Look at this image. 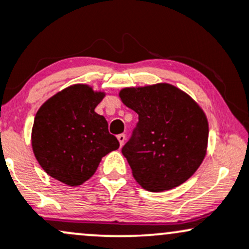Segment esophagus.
<instances>
[{
  "label": "esophagus",
  "instance_id": "obj_1",
  "mask_svg": "<svg viewBox=\"0 0 249 249\" xmlns=\"http://www.w3.org/2000/svg\"><path fill=\"white\" fill-rule=\"evenodd\" d=\"M117 138H118L119 143H120V146H123V144H124L125 139H126V136L124 135V133H120V135L117 136Z\"/></svg>",
  "mask_w": 249,
  "mask_h": 249
}]
</instances>
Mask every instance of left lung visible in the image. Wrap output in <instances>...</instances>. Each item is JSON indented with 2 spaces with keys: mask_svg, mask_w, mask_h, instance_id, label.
I'll use <instances>...</instances> for the list:
<instances>
[{
  "mask_svg": "<svg viewBox=\"0 0 249 249\" xmlns=\"http://www.w3.org/2000/svg\"><path fill=\"white\" fill-rule=\"evenodd\" d=\"M119 97L138 114L122 149L136 181L149 191H163L193 176L208 143V122L200 106L169 84L124 89Z\"/></svg>",
  "mask_w": 249,
  "mask_h": 249,
  "instance_id": "1",
  "label": "left lung"
}]
</instances>
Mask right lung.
Here are the masks:
<instances>
[{
    "instance_id": "right-lung-1",
    "label": "right lung",
    "mask_w": 249,
    "mask_h": 249,
    "mask_svg": "<svg viewBox=\"0 0 249 249\" xmlns=\"http://www.w3.org/2000/svg\"><path fill=\"white\" fill-rule=\"evenodd\" d=\"M104 93L73 85L53 95L37 111L32 146L49 176L75 187L93 176L100 160L119 147L108 124L94 108Z\"/></svg>"
}]
</instances>
